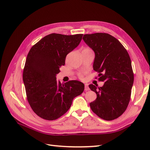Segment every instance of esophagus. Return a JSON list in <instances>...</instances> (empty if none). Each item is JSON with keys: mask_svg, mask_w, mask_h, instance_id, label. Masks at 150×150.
I'll return each instance as SVG.
<instances>
[{"mask_svg": "<svg viewBox=\"0 0 150 150\" xmlns=\"http://www.w3.org/2000/svg\"><path fill=\"white\" fill-rule=\"evenodd\" d=\"M84 90H85V91H89V86H88V84H85Z\"/></svg>", "mask_w": 150, "mask_h": 150, "instance_id": "esophagus-1", "label": "esophagus"}]
</instances>
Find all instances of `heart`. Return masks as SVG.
Listing matches in <instances>:
<instances>
[{"label": "heart", "mask_w": 150, "mask_h": 150, "mask_svg": "<svg viewBox=\"0 0 150 150\" xmlns=\"http://www.w3.org/2000/svg\"><path fill=\"white\" fill-rule=\"evenodd\" d=\"M84 50H91V49H90L87 48V49H85ZM79 78H83V74H79Z\"/></svg>", "instance_id": "obj_1"}]
</instances>
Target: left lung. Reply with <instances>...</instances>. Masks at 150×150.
<instances>
[{"mask_svg": "<svg viewBox=\"0 0 150 150\" xmlns=\"http://www.w3.org/2000/svg\"><path fill=\"white\" fill-rule=\"evenodd\" d=\"M83 39L95 53L93 69L98 72L102 87L89 88L96 93L90 103L92 111L101 119L111 121L126 111L131 98L134 74L126 49L118 40L106 33L84 34Z\"/></svg>", "mask_w": 150, "mask_h": 150, "instance_id": "1", "label": "left lung"}]
</instances>
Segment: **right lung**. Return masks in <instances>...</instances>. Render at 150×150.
Wrapping results in <instances>:
<instances>
[{
  "label": "right lung",
  "instance_id": "1",
  "mask_svg": "<svg viewBox=\"0 0 150 150\" xmlns=\"http://www.w3.org/2000/svg\"><path fill=\"white\" fill-rule=\"evenodd\" d=\"M83 34L52 33L31 47L23 71L27 99L36 115L55 120L69 110L73 99L84 91V85L76 80L64 84L56 80L66 56L78 46Z\"/></svg>",
  "mask_w": 150,
  "mask_h": 150
}]
</instances>
